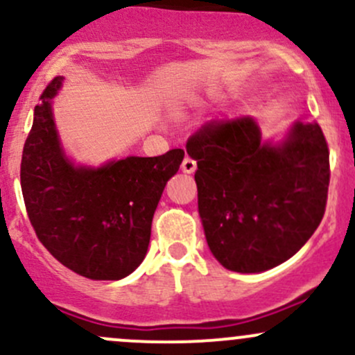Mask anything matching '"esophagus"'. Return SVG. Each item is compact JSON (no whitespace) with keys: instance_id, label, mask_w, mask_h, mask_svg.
<instances>
[{"instance_id":"34e87169","label":"esophagus","mask_w":355,"mask_h":355,"mask_svg":"<svg viewBox=\"0 0 355 355\" xmlns=\"http://www.w3.org/2000/svg\"><path fill=\"white\" fill-rule=\"evenodd\" d=\"M197 168V162L193 158L190 157H185L184 162H182V170L185 171V173H193Z\"/></svg>"}]
</instances>
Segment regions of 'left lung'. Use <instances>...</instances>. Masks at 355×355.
I'll return each instance as SVG.
<instances>
[{"instance_id":"8db88e82","label":"left lung","mask_w":355,"mask_h":355,"mask_svg":"<svg viewBox=\"0 0 355 355\" xmlns=\"http://www.w3.org/2000/svg\"><path fill=\"white\" fill-rule=\"evenodd\" d=\"M187 153L197 159L205 239L227 270H271L317 231L330 182L329 146L317 123H295L272 143L251 116L210 121L190 136Z\"/></svg>"}]
</instances>
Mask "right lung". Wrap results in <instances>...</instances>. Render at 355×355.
<instances>
[{"mask_svg":"<svg viewBox=\"0 0 355 355\" xmlns=\"http://www.w3.org/2000/svg\"><path fill=\"white\" fill-rule=\"evenodd\" d=\"M55 77L35 106L23 146L21 192L35 234L65 268L89 279H121L145 259L151 220L166 182L180 168V148L77 166L60 145L52 99Z\"/></svg>","mask_w":355,"mask_h":355,"instance_id":"1","label":"right lung"}]
</instances>
